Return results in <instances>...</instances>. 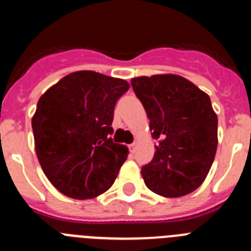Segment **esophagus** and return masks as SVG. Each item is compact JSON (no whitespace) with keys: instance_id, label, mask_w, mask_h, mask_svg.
<instances>
[{"instance_id":"1","label":"esophagus","mask_w":251,"mask_h":251,"mask_svg":"<svg viewBox=\"0 0 251 251\" xmlns=\"http://www.w3.org/2000/svg\"><path fill=\"white\" fill-rule=\"evenodd\" d=\"M128 150H129V152H132V153L136 152V150H137V143H136V142H133L132 145L128 146Z\"/></svg>"}]
</instances>
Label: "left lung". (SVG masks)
<instances>
[{
    "label": "left lung",
    "mask_w": 251,
    "mask_h": 251,
    "mask_svg": "<svg viewBox=\"0 0 251 251\" xmlns=\"http://www.w3.org/2000/svg\"><path fill=\"white\" fill-rule=\"evenodd\" d=\"M130 84L157 141L153 159L141 171L146 186L165 197L191 194L207 176L217 148L210 97L178 75L134 77Z\"/></svg>",
    "instance_id": "1"
}]
</instances>
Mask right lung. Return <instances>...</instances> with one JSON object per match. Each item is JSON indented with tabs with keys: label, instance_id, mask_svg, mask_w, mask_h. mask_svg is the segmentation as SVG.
Returning a JSON list of instances; mask_svg holds the SVG:
<instances>
[{
	"label": "right lung",
	"instance_id": "obj_1",
	"mask_svg": "<svg viewBox=\"0 0 251 251\" xmlns=\"http://www.w3.org/2000/svg\"><path fill=\"white\" fill-rule=\"evenodd\" d=\"M129 89L95 72L66 75L39 99L32 118L37 158L65 196L88 200L114 183L128 148L113 142L117 100Z\"/></svg>",
	"mask_w": 251,
	"mask_h": 251
}]
</instances>
